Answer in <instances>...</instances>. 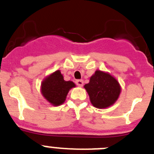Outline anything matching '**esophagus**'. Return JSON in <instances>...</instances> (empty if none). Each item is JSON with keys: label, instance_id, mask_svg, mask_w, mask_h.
Returning a JSON list of instances; mask_svg holds the SVG:
<instances>
[{"label": "esophagus", "instance_id": "1", "mask_svg": "<svg viewBox=\"0 0 154 154\" xmlns=\"http://www.w3.org/2000/svg\"><path fill=\"white\" fill-rule=\"evenodd\" d=\"M75 83H76V85H79V86H82V85H83V80H82V79L76 80Z\"/></svg>", "mask_w": 154, "mask_h": 154}]
</instances>
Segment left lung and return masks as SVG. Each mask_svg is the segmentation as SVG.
<instances>
[{
    "label": "left lung",
    "instance_id": "obj_1",
    "mask_svg": "<svg viewBox=\"0 0 154 154\" xmlns=\"http://www.w3.org/2000/svg\"><path fill=\"white\" fill-rule=\"evenodd\" d=\"M91 104L97 108H105L112 105L121 92L119 83L108 73L97 70L85 85Z\"/></svg>",
    "mask_w": 154,
    "mask_h": 154
}]
</instances>
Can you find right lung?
Here are the masks:
<instances>
[{
	"label": "right lung",
	"instance_id": "1",
	"mask_svg": "<svg viewBox=\"0 0 154 154\" xmlns=\"http://www.w3.org/2000/svg\"><path fill=\"white\" fill-rule=\"evenodd\" d=\"M71 81H65L60 70L56 71L42 83L41 91L43 96L52 105H60L65 101L68 92L75 87Z\"/></svg>",
	"mask_w": 154,
	"mask_h": 154
}]
</instances>
